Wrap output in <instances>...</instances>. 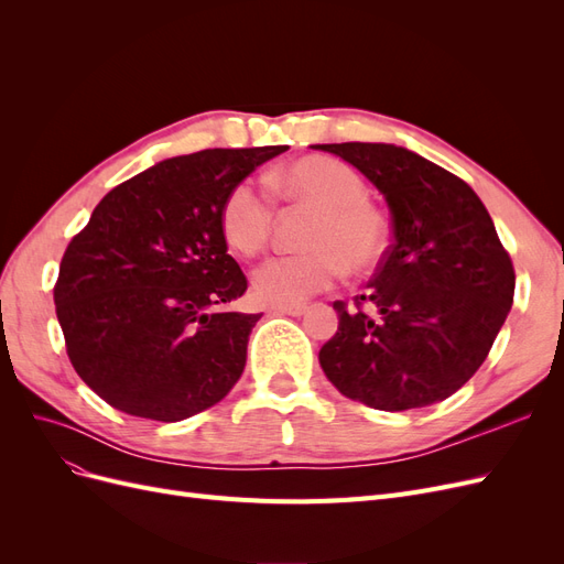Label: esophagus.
Here are the masks:
<instances>
[{
    "label": "esophagus",
    "instance_id": "34e87169",
    "mask_svg": "<svg viewBox=\"0 0 564 564\" xmlns=\"http://www.w3.org/2000/svg\"><path fill=\"white\" fill-rule=\"evenodd\" d=\"M272 313L275 315H294V317H299V315H303L305 311H308V305H272L270 308Z\"/></svg>",
    "mask_w": 564,
    "mask_h": 564
}]
</instances>
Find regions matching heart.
I'll list each match as a JSON object with an SVG mask.
<instances>
[{"label":"heart","mask_w":564,"mask_h":564,"mask_svg":"<svg viewBox=\"0 0 564 564\" xmlns=\"http://www.w3.org/2000/svg\"><path fill=\"white\" fill-rule=\"evenodd\" d=\"M278 197L311 204L317 216L305 247L270 256L253 270V296L268 305H299L346 275L377 265L388 245L383 214L367 202L369 191L352 166L334 158H301L268 174ZM224 240L242 256L259 253L275 224V202L253 178L237 181L220 202Z\"/></svg>","instance_id":"heart-1"}]
</instances>
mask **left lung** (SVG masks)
I'll list each match as a JSON object with an SVG mask.
<instances>
[{"label":"left lung","mask_w":564,"mask_h":564,"mask_svg":"<svg viewBox=\"0 0 564 564\" xmlns=\"http://www.w3.org/2000/svg\"><path fill=\"white\" fill-rule=\"evenodd\" d=\"M383 193L392 245L319 365L340 395L383 412L447 400L480 369L513 305L516 270L473 187L388 143L313 145Z\"/></svg>","instance_id":"left-lung-1"}]
</instances>
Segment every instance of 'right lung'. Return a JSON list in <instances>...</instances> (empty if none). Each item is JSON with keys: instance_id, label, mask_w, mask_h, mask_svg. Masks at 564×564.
Returning a JSON list of instances; mask_svg holds the SVG:
<instances>
[{"instance_id": "right-lung-1", "label": "right lung", "mask_w": 564, "mask_h": 564, "mask_svg": "<svg viewBox=\"0 0 564 564\" xmlns=\"http://www.w3.org/2000/svg\"><path fill=\"white\" fill-rule=\"evenodd\" d=\"M289 145L214 148L164 160L98 202L67 245L54 303L65 350L100 400L174 423L224 400L242 377L261 315L218 212L230 187Z\"/></svg>"}]
</instances>
